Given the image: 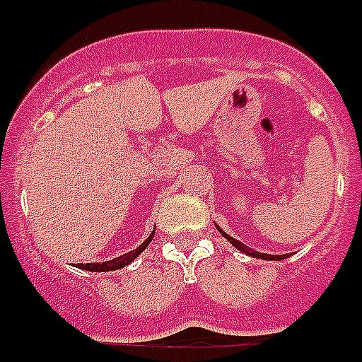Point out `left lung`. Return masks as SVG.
Listing matches in <instances>:
<instances>
[{
	"mask_svg": "<svg viewBox=\"0 0 362 362\" xmlns=\"http://www.w3.org/2000/svg\"><path fill=\"white\" fill-rule=\"evenodd\" d=\"M218 230H221V228H218ZM221 233H222V235H224V237H226L228 241H230L231 245H233V247L239 248L241 252H247L248 256H254V258H259V259H282V258H286V256H288V254H282V256H269V254L254 252V250H250V248H248V247H243V243H239V241H237V239H233V237H230V235H228V233H224V231H222V230H221Z\"/></svg>",
	"mask_w": 362,
	"mask_h": 362,
	"instance_id": "1",
	"label": "left lung"
}]
</instances>
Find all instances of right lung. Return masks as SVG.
<instances>
[{"instance_id":"right-lung-1","label":"right lung","mask_w":362,"mask_h":362,"mask_svg":"<svg viewBox=\"0 0 362 362\" xmlns=\"http://www.w3.org/2000/svg\"><path fill=\"white\" fill-rule=\"evenodd\" d=\"M153 235H155V231H153L151 235L147 237L146 241L141 243L140 247L134 248V250H131L129 254H125V256H119V258H114L110 259V262H103V263H80L78 267L80 269H86V271H93V273H99V271H115V269H121L125 267V265H129V263L132 262L134 258H138L144 250H146V247L151 243Z\"/></svg>"}]
</instances>
